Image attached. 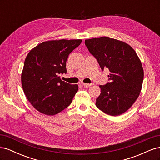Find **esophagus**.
<instances>
[{
	"mask_svg": "<svg viewBox=\"0 0 160 160\" xmlns=\"http://www.w3.org/2000/svg\"><path fill=\"white\" fill-rule=\"evenodd\" d=\"M82 85H83V86H85V87H90V86H91V85H93V84H92V83H81Z\"/></svg>",
	"mask_w": 160,
	"mask_h": 160,
	"instance_id": "obj_1",
	"label": "esophagus"
}]
</instances>
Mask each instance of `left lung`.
<instances>
[{"label":"left lung","mask_w":160,"mask_h":160,"mask_svg":"<svg viewBox=\"0 0 160 160\" xmlns=\"http://www.w3.org/2000/svg\"><path fill=\"white\" fill-rule=\"evenodd\" d=\"M85 44L98 60L101 68H108L109 82L99 85L96 106L109 115L127 111L141 92L143 69L136 52L129 45L108 37L86 39Z\"/></svg>","instance_id":"1"}]
</instances>
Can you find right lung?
<instances>
[{"instance_id":"right-lung-1","label":"right lung","mask_w":160,"mask_h":160,"mask_svg":"<svg viewBox=\"0 0 160 160\" xmlns=\"http://www.w3.org/2000/svg\"><path fill=\"white\" fill-rule=\"evenodd\" d=\"M81 39L42 42L32 49L24 62L21 83L31 104L40 113L54 115L67 108L78 91V85L62 81L69 55Z\"/></svg>"}]
</instances>
